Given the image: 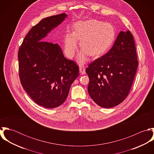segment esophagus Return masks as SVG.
Masks as SVG:
<instances>
[{"instance_id": "34e87169", "label": "esophagus", "mask_w": 154, "mask_h": 154, "mask_svg": "<svg viewBox=\"0 0 154 154\" xmlns=\"http://www.w3.org/2000/svg\"><path fill=\"white\" fill-rule=\"evenodd\" d=\"M79 71H80L81 74H82V75L85 74L86 73V72H85V67L84 66H79Z\"/></svg>"}]
</instances>
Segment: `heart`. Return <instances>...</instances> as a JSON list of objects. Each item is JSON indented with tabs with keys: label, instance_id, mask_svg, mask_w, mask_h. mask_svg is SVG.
<instances>
[{
	"label": "heart",
	"instance_id": "heart-1",
	"mask_svg": "<svg viewBox=\"0 0 154 154\" xmlns=\"http://www.w3.org/2000/svg\"><path fill=\"white\" fill-rule=\"evenodd\" d=\"M116 36L113 26L108 22L96 20L81 21L74 24L72 33L65 37V51L71 58L78 48V40L82 50L78 56V61L83 63L87 55L96 57L106 52L112 44Z\"/></svg>",
	"mask_w": 154,
	"mask_h": 154
}]
</instances>
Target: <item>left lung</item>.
<instances>
[{"mask_svg": "<svg viewBox=\"0 0 154 154\" xmlns=\"http://www.w3.org/2000/svg\"><path fill=\"white\" fill-rule=\"evenodd\" d=\"M138 66L133 36L121 31L110 51L86 69L91 98L104 108L115 107L128 95Z\"/></svg>", "mask_w": 154, "mask_h": 154, "instance_id": "left-lung-1", "label": "left lung"}]
</instances>
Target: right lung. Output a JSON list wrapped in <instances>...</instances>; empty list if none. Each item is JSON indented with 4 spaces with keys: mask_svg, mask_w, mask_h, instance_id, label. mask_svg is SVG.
Wrapping results in <instances>:
<instances>
[{
    "mask_svg": "<svg viewBox=\"0 0 154 154\" xmlns=\"http://www.w3.org/2000/svg\"><path fill=\"white\" fill-rule=\"evenodd\" d=\"M66 17L63 13L43 19L29 30L18 51L22 87L35 103L47 109L65 102L79 75V66L65 57L59 45L43 39Z\"/></svg>",
    "mask_w": 154,
    "mask_h": 154,
    "instance_id": "add662e5",
    "label": "right lung"
}]
</instances>
